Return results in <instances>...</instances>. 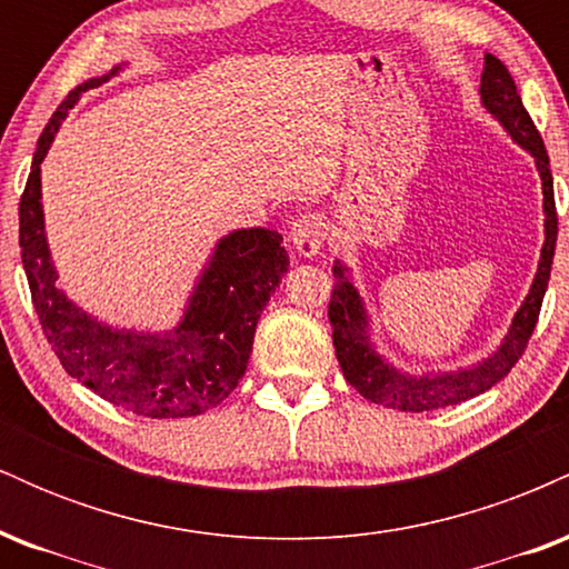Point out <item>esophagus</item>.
I'll return each instance as SVG.
<instances>
[{
	"mask_svg": "<svg viewBox=\"0 0 569 569\" xmlns=\"http://www.w3.org/2000/svg\"><path fill=\"white\" fill-rule=\"evenodd\" d=\"M326 232H329V224H326L323 213H302L291 224V243L302 257L310 259L321 251Z\"/></svg>",
	"mask_w": 569,
	"mask_h": 569,
	"instance_id": "esophagus-1",
	"label": "esophagus"
}]
</instances>
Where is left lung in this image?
<instances>
[{"label": "left lung", "instance_id": "obj_1", "mask_svg": "<svg viewBox=\"0 0 569 569\" xmlns=\"http://www.w3.org/2000/svg\"><path fill=\"white\" fill-rule=\"evenodd\" d=\"M479 93L487 112L498 117L500 126L511 133V139L532 154L540 181H543L546 243L543 251H540L538 272H535L530 293H527L519 312L513 316L511 329H508L506 339H502V345L492 356L471 369L439 371V375H407V371H398L393 363L385 361L382 356H377V350L371 348L367 310H363L356 286L350 283L348 267L337 262V280L329 302L337 361L342 367L345 380L363 398L382 403V407H393L401 411H433L455 407V403L485 393L492 385H498L502 377H508V371L519 363L521 352L527 350V342H530L535 331V323H538L548 278H551L553 248H557V202H553V179L551 168H548V152L532 117L527 114L525 103H521L511 71L506 69L500 58L489 53L485 56V74H481Z\"/></svg>", "mask_w": 569, "mask_h": 569}]
</instances>
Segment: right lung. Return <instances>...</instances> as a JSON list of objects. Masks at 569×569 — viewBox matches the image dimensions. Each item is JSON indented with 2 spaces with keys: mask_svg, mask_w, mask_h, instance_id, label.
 I'll use <instances>...</instances> for the list:
<instances>
[{
  "mask_svg": "<svg viewBox=\"0 0 569 569\" xmlns=\"http://www.w3.org/2000/svg\"><path fill=\"white\" fill-rule=\"evenodd\" d=\"M117 69L71 90L39 136L18 208L23 270L44 337L74 380L133 415L152 420L194 417L224 401L243 380L259 316L289 270V253L283 238L264 227L221 238L181 323L162 335L112 329L67 299L56 286L44 240L39 166L77 98L114 77Z\"/></svg>",
  "mask_w": 569,
  "mask_h": 569,
  "instance_id": "add662e5",
  "label": "right lung"
}]
</instances>
